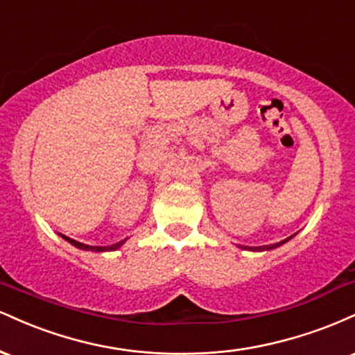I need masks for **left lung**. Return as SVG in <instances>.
<instances>
[{"instance_id": "left-lung-1", "label": "left lung", "mask_w": 355, "mask_h": 355, "mask_svg": "<svg viewBox=\"0 0 355 355\" xmlns=\"http://www.w3.org/2000/svg\"><path fill=\"white\" fill-rule=\"evenodd\" d=\"M292 237H294V235H292ZM292 237H288V239H285V240H282V242H277V243H272V245H262V247H243V245H239L240 248H245V250H252V252H263V250H274V248H277V247H280V245H284V243H287L288 240H291Z\"/></svg>"}]
</instances>
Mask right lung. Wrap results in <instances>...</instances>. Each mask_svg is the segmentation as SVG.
Returning a JSON list of instances; mask_svg holds the SVG:
<instances>
[{"mask_svg": "<svg viewBox=\"0 0 355 355\" xmlns=\"http://www.w3.org/2000/svg\"><path fill=\"white\" fill-rule=\"evenodd\" d=\"M61 239H64V240H67V242H70L73 247L81 248V250H92V252H112V250H116V248H120L126 242V240H121V242L113 243V245H108V247H98V245L93 247V245H87V243L76 242V240L67 237V235H61Z\"/></svg>", "mask_w": 355, "mask_h": 355, "instance_id": "add662e5", "label": "right lung"}]
</instances>
